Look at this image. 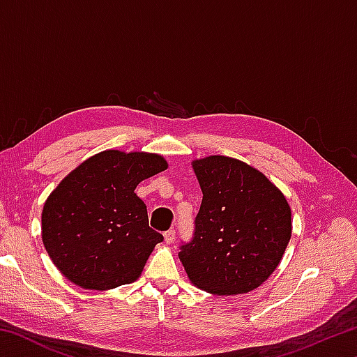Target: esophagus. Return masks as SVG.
I'll return each instance as SVG.
<instances>
[{"mask_svg":"<svg viewBox=\"0 0 357 357\" xmlns=\"http://www.w3.org/2000/svg\"><path fill=\"white\" fill-rule=\"evenodd\" d=\"M174 236H176V231H174L173 228H170V229H168V231L164 233V238H165V243L167 244H172L173 241H174Z\"/></svg>","mask_w":357,"mask_h":357,"instance_id":"obj_1","label":"esophagus"}]
</instances>
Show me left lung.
Segmentation results:
<instances>
[{"label": "left lung", "instance_id": "8db88e82", "mask_svg": "<svg viewBox=\"0 0 357 357\" xmlns=\"http://www.w3.org/2000/svg\"><path fill=\"white\" fill-rule=\"evenodd\" d=\"M203 200L179 259L198 288L243 294L274 273L291 238V209L271 181L244 162L211 155L193 162Z\"/></svg>", "mask_w": 357, "mask_h": 357}]
</instances>
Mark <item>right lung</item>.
I'll return each mask as SVG.
<instances>
[{"instance_id": "obj_1", "label": "right lung", "mask_w": 357, "mask_h": 357, "mask_svg": "<svg viewBox=\"0 0 357 357\" xmlns=\"http://www.w3.org/2000/svg\"><path fill=\"white\" fill-rule=\"evenodd\" d=\"M167 170L164 157L104 151L66 176L42 211V241L75 285L110 289L138 279L164 236L149 227L142 181Z\"/></svg>"}]
</instances>
